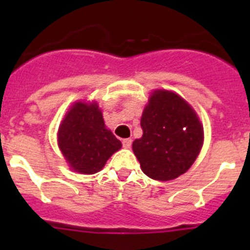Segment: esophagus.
Here are the masks:
<instances>
[{"label": "esophagus", "mask_w": 250, "mask_h": 250, "mask_svg": "<svg viewBox=\"0 0 250 250\" xmlns=\"http://www.w3.org/2000/svg\"><path fill=\"white\" fill-rule=\"evenodd\" d=\"M122 145L125 148H130V146H132V139H129V138L125 139L122 141Z\"/></svg>", "instance_id": "obj_1"}]
</instances>
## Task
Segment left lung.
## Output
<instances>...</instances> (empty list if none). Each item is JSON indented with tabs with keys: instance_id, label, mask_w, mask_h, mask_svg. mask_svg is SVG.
<instances>
[{
	"instance_id": "obj_1",
	"label": "left lung",
	"mask_w": 250,
	"mask_h": 250,
	"mask_svg": "<svg viewBox=\"0 0 250 250\" xmlns=\"http://www.w3.org/2000/svg\"><path fill=\"white\" fill-rule=\"evenodd\" d=\"M143 137L133 141L141 170L151 179L173 180L193 165L203 145L195 110L176 93L153 90L140 121Z\"/></svg>"
}]
</instances>
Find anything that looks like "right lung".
Returning a JSON list of instances; mask_svg holds the SVG:
<instances>
[{
    "mask_svg": "<svg viewBox=\"0 0 250 250\" xmlns=\"http://www.w3.org/2000/svg\"><path fill=\"white\" fill-rule=\"evenodd\" d=\"M58 145L70 168L82 174L100 172L111 156L122 147L105 127L97 103L77 102L70 107L58 130Z\"/></svg>",
    "mask_w": 250,
    "mask_h": 250,
    "instance_id": "right-lung-1",
    "label": "right lung"
}]
</instances>
